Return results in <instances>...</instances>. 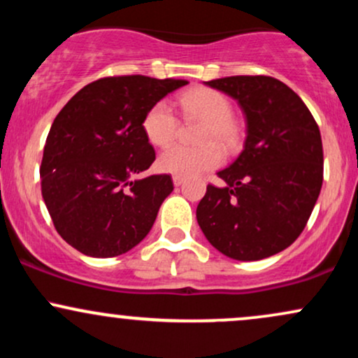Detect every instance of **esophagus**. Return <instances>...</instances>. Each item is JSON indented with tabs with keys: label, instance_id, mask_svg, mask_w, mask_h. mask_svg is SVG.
Listing matches in <instances>:
<instances>
[{
	"label": "esophagus",
	"instance_id": "obj_1",
	"mask_svg": "<svg viewBox=\"0 0 358 358\" xmlns=\"http://www.w3.org/2000/svg\"><path fill=\"white\" fill-rule=\"evenodd\" d=\"M173 185H175V187H182V185H183L182 176H173Z\"/></svg>",
	"mask_w": 358,
	"mask_h": 358
}]
</instances>
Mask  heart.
<instances>
[{"label":"heart","mask_w":358,"mask_h":358,"mask_svg":"<svg viewBox=\"0 0 358 358\" xmlns=\"http://www.w3.org/2000/svg\"><path fill=\"white\" fill-rule=\"evenodd\" d=\"M180 106L185 116L205 122L200 136V143L205 146L192 150V148L173 145L158 156L156 165L163 173L195 178L224 162V151L210 143L217 141L222 146L232 148L239 139V129L232 121L234 109L231 101L219 90L207 87L188 90L180 99ZM176 129H178V119L166 101H158L151 106L143 119V131L148 141L155 146L170 145L176 136Z\"/></svg>","instance_id":"heart-1"}]
</instances>
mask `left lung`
<instances>
[{"instance_id": "8db88e82", "label": "left lung", "mask_w": 358, "mask_h": 358, "mask_svg": "<svg viewBox=\"0 0 358 358\" xmlns=\"http://www.w3.org/2000/svg\"><path fill=\"white\" fill-rule=\"evenodd\" d=\"M239 102L248 124L244 150L219 171L196 207L207 241L237 261L289 248L305 229L323 183L322 136L294 90L268 76L205 82Z\"/></svg>"}]
</instances>
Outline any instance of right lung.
<instances>
[{
	"mask_svg": "<svg viewBox=\"0 0 358 358\" xmlns=\"http://www.w3.org/2000/svg\"><path fill=\"white\" fill-rule=\"evenodd\" d=\"M187 80L145 76L90 82L57 114L43 148L42 196L62 239L92 257L138 245L173 192L170 175L134 176L155 162L143 131L151 106Z\"/></svg>",
	"mask_w": 358,
	"mask_h": 358,
	"instance_id": "obj_1",
	"label": "right lung"
}]
</instances>
